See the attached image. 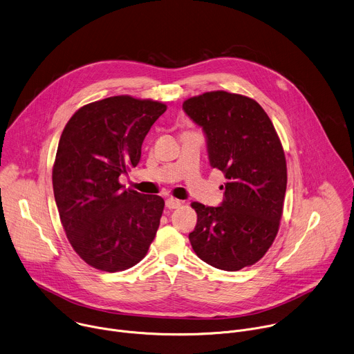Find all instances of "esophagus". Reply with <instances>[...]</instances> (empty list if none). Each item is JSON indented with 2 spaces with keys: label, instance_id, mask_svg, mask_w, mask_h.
<instances>
[{
  "label": "esophagus",
  "instance_id": "1",
  "mask_svg": "<svg viewBox=\"0 0 354 354\" xmlns=\"http://www.w3.org/2000/svg\"><path fill=\"white\" fill-rule=\"evenodd\" d=\"M181 205V201L176 199V198H167L166 199V207L167 209H177Z\"/></svg>",
  "mask_w": 354,
  "mask_h": 354
}]
</instances>
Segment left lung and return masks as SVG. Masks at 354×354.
Instances as JSON below:
<instances>
[{
  "label": "left lung",
  "instance_id": "8db88e82",
  "mask_svg": "<svg viewBox=\"0 0 354 354\" xmlns=\"http://www.w3.org/2000/svg\"><path fill=\"white\" fill-rule=\"evenodd\" d=\"M183 110L205 133L210 166L227 180L221 206L191 203L198 221L189 243L203 262L240 270L259 261L277 234L288 184L283 148L250 97L206 92L187 99Z\"/></svg>",
  "mask_w": 354,
  "mask_h": 354
}]
</instances>
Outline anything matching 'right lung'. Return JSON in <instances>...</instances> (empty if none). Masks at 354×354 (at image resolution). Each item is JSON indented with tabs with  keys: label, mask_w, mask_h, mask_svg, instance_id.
<instances>
[{
	"label": "right lung",
	"mask_w": 354,
	"mask_h": 354,
	"mask_svg": "<svg viewBox=\"0 0 354 354\" xmlns=\"http://www.w3.org/2000/svg\"><path fill=\"white\" fill-rule=\"evenodd\" d=\"M166 109L113 96L81 107L61 133L53 167L57 209L71 245L96 269L136 265L156 236L163 198L125 189L118 178L139 163L144 139Z\"/></svg>",
	"instance_id": "obj_1"
}]
</instances>
